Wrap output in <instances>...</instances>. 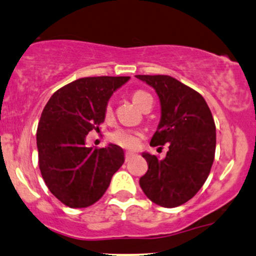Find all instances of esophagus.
Masks as SVG:
<instances>
[{
  "instance_id": "obj_1",
  "label": "esophagus",
  "mask_w": 256,
  "mask_h": 256,
  "mask_svg": "<svg viewBox=\"0 0 256 256\" xmlns=\"http://www.w3.org/2000/svg\"><path fill=\"white\" fill-rule=\"evenodd\" d=\"M134 152H130V151H126L125 152V162H128L131 160L132 157H134Z\"/></svg>"
}]
</instances>
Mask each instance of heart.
I'll return each mask as SVG.
<instances>
[{
	"label": "heart",
	"instance_id": "1",
	"mask_svg": "<svg viewBox=\"0 0 256 256\" xmlns=\"http://www.w3.org/2000/svg\"><path fill=\"white\" fill-rule=\"evenodd\" d=\"M132 102H134V105L140 110L144 108V106L148 102H152V96L150 93L145 92V90H134L132 93ZM112 114V108L111 105H106L105 108V117L110 118ZM142 138H143V134L140 131L137 130H131V128H118V130L113 131L110 134V139L114 144L119 145V146L125 148H138L139 143H140Z\"/></svg>",
	"mask_w": 256,
	"mask_h": 256
}]
</instances>
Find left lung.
<instances>
[{
    "label": "left lung",
    "instance_id": "left-lung-1",
    "mask_svg": "<svg viewBox=\"0 0 256 256\" xmlns=\"http://www.w3.org/2000/svg\"><path fill=\"white\" fill-rule=\"evenodd\" d=\"M156 90L162 118L151 146L169 144L160 160L144 154L148 172L139 184L148 198L166 208L182 206L198 192L215 157L216 128L204 98L169 76H136Z\"/></svg>",
    "mask_w": 256,
    "mask_h": 256
}]
</instances>
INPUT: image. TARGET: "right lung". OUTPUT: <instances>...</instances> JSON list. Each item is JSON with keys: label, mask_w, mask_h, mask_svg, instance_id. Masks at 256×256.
<instances>
[{"label": "right lung", "mask_w": 256, "mask_h": 256, "mask_svg": "<svg viewBox=\"0 0 256 256\" xmlns=\"http://www.w3.org/2000/svg\"><path fill=\"white\" fill-rule=\"evenodd\" d=\"M130 76L82 78L58 90L44 106L36 131L38 168L50 192L70 208L102 198L124 163L118 145L86 148L90 131L105 120V108Z\"/></svg>", "instance_id": "add662e5"}]
</instances>
